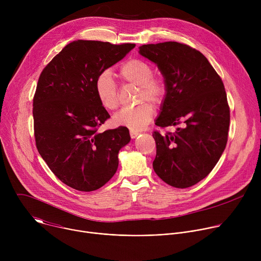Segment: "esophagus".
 <instances>
[{
	"label": "esophagus",
	"instance_id": "obj_1",
	"mask_svg": "<svg viewBox=\"0 0 261 261\" xmlns=\"http://www.w3.org/2000/svg\"><path fill=\"white\" fill-rule=\"evenodd\" d=\"M140 134V132L139 131H136V130H130V136L132 137V138H135V137H137L138 135Z\"/></svg>",
	"mask_w": 261,
	"mask_h": 261
}]
</instances>
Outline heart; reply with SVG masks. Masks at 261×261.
I'll use <instances>...</instances> for the list:
<instances>
[{"label":"heart","instance_id":"obj_1","mask_svg":"<svg viewBox=\"0 0 261 261\" xmlns=\"http://www.w3.org/2000/svg\"><path fill=\"white\" fill-rule=\"evenodd\" d=\"M120 76L126 84L138 86L136 100L138 103L133 107H124L117 113L113 121L117 126L128 127L138 130L145 127L154 117L155 109L147 102L160 105L167 93L165 81L154 75L153 67L141 59H130L120 69ZM95 93L101 105L107 110H115L119 107V88L109 69L101 71L95 81Z\"/></svg>","mask_w":261,"mask_h":261}]
</instances>
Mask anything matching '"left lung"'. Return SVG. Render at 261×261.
I'll return each instance as SVG.
<instances>
[{"mask_svg": "<svg viewBox=\"0 0 261 261\" xmlns=\"http://www.w3.org/2000/svg\"><path fill=\"white\" fill-rule=\"evenodd\" d=\"M139 54L157 64L167 93L156 125L181 126L153 132L158 176L172 187L189 188L203 179L224 152L230 110L224 85L197 49L174 41L145 44Z\"/></svg>", "mask_w": 261, "mask_h": 261, "instance_id": "8db88e82", "label": "left lung"}]
</instances>
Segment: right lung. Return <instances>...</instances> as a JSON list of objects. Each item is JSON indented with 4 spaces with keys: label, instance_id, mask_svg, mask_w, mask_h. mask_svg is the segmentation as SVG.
<instances>
[{
    "label": "right lung",
    "instance_id": "right-lung-1",
    "mask_svg": "<svg viewBox=\"0 0 261 261\" xmlns=\"http://www.w3.org/2000/svg\"><path fill=\"white\" fill-rule=\"evenodd\" d=\"M135 44L77 40L42 70L33 98L37 150L69 187L91 192L116 173L118 154L130 141L126 127L98 128L110 118L95 93L98 74L121 61Z\"/></svg>",
    "mask_w": 261,
    "mask_h": 261
}]
</instances>
